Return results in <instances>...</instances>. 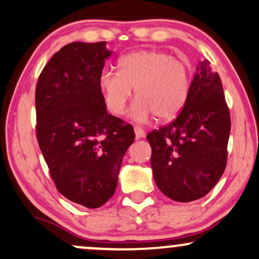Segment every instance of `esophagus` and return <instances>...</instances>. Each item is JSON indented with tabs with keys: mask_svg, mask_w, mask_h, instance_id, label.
Instances as JSON below:
<instances>
[{
	"mask_svg": "<svg viewBox=\"0 0 259 259\" xmlns=\"http://www.w3.org/2000/svg\"><path fill=\"white\" fill-rule=\"evenodd\" d=\"M134 132H135V136H136V139L145 138V132H144V129H142L141 126H138V125H136L135 127H134Z\"/></svg>",
	"mask_w": 259,
	"mask_h": 259,
	"instance_id": "34e87169",
	"label": "esophagus"
}]
</instances>
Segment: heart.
I'll return each instance as SVG.
<instances>
[{
    "label": "heart",
    "mask_w": 259,
    "mask_h": 259,
    "mask_svg": "<svg viewBox=\"0 0 259 259\" xmlns=\"http://www.w3.org/2000/svg\"><path fill=\"white\" fill-rule=\"evenodd\" d=\"M100 89L106 107L113 114L125 112L133 91L138 99L130 115L138 121L173 119L185 106L190 94V70L181 59L157 50H144L124 56L119 70L105 68L100 74Z\"/></svg>",
    "instance_id": "1"
}]
</instances>
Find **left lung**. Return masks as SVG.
Instances as JSON below:
<instances>
[{"label":"left lung","instance_id":"obj_1","mask_svg":"<svg viewBox=\"0 0 259 259\" xmlns=\"http://www.w3.org/2000/svg\"><path fill=\"white\" fill-rule=\"evenodd\" d=\"M230 127L222 80L204 59L197 65L179 115L147 134L153 178L160 191L177 202L206 196L225 170Z\"/></svg>","mask_w":259,"mask_h":259}]
</instances>
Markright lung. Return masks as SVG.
Segmentation results:
<instances>
[{
    "mask_svg": "<svg viewBox=\"0 0 259 259\" xmlns=\"http://www.w3.org/2000/svg\"><path fill=\"white\" fill-rule=\"evenodd\" d=\"M106 41L72 42L53 55L35 92L36 136L56 187L65 198L99 208L114 195L123 157L135 140L130 124L108 114L100 74Z\"/></svg>",
    "mask_w": 259,
    "mask_h": 259,
    "instance_id": "add662e5",
    "label": "right lung"
}]
</instances>
